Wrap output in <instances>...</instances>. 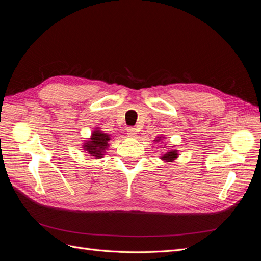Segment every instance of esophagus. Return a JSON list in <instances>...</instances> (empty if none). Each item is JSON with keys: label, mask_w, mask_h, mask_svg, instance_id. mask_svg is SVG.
Wrapping results in <instances>:
<instances>
[{"label": "esophagus", "mask_w": 261, "mask_h": 261, "mask_svg": "<svg viewBox=\"0 0 261 261\" xmlns=\"http://www.w3.org/2000/svg\"><path fill=\"white\" fill-rule=\"evenodd\" d=\"M126 132H127L126 134H127V136H129V137H135L136 134H137L136 128H134V127H128Z\"/></svg>", "instance_id": "34e87169"}]
</instances>
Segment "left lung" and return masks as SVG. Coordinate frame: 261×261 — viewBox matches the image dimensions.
<instances>
[{
	"instance_id": "obj_1",
	"label": "left lung",
	"mask_w": 261,
	"mask_h": 261,
	"mask_svg": "<svg viewBox=\"0 0 261 261\" xmlns=\"http://www.w3.org/2000/svg\"><path fill=\"white\" fill-rule=\"evenodd\" d=\"M165 137L163 136V135H160V136H156L155 137V139L153 140V143H162V139H164ZM167 149H169V148H167ZM178 150H176V149H173V147L171 148V149H169V150H167V152H164V153H162V155L160 156V159L163 161V162H165V163H169V162H173V161H175L177 158H178Z\"/></svg>"
}]
</instances>
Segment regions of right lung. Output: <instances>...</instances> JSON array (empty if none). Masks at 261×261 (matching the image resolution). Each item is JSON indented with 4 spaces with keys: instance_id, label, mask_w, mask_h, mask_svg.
<instances>
[{
    "instance_id": "add662e5",
    "label": "right lung",
    "mask_w": 261,
    "mask_h": 261,
    "mask_svg": "<svg viewBox=\"0 0 261 261\" xmlns=\"http://www.w3.org/2000/svg\"><path fill=\"white\" fill-rule=\"evenodd\" d=\"M111 139L112 137L110 134L105 133L99 127H96L92 130L90 137L85 140L82 148L85 152L94 158V159H100V158H103V155L107 153V150L110 146L109 141Z\"/></svg>"
}]
</instances>
